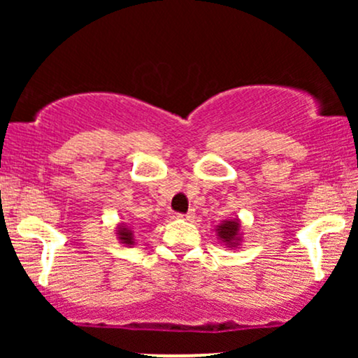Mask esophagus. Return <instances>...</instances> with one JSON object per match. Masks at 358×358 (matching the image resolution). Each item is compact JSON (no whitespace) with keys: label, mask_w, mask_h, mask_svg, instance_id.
<instances>
[{"label":"esophagus","mask_w":358,"mask_h":358,"mask_svg":"<svg viewBox=\"0 0 358 358\" xmlns=\"http://www.w3.org/2000/svg\"><path fill=\"white\" fill-rule=\"evenodd\" d=\"M176 217H180V219H185V220H192V219H193V212H188V213H176Z\"/></svg>","instance_id":"obj_1"}]
</instances>
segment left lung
Instances as JSON below:
<instances>
[{"label": "left lung", "instance_id": "8db88e82", "mask_svg": "<svg viewBox=\"0 0 358 358\" xmlns=\"http://www.w3.org/2000/svg\"><path fill=\"white\" fill-rule=\"evenodd\" d=\"M239 222L237 220H225L224 224L219 225L217 232H219L220 241H224L225 244L236 245L237 241H239Z\"/></svg>", "mask_w": 358, "mask_h": 358}]
</instances>
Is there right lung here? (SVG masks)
Returning a JSON list of instances; mask_svg holds the SVG:
<instances>
[{"instance_id": "obj_1", "label": "right lung", "mask_w": 358, "mask_h": 358, "mask_svg": "<svg viewBox=\"0 0 358 358\" xmlns=\"http://www.w3.org/2000/svg\"><path fill=\"white\" fill-rule=\"evenodd\" d=\"M117 236L119 239H121L122 244H133V232L129 231V229L126 227V225H121V227L117 229Z\"/></svg>"}]
</instances>
